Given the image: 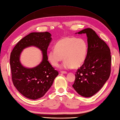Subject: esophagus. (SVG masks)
I'll return each mask as SVG.
<instances>
[{"label": "esophagus", "mask_w": 120, "mask_h": 120, "mask_svg": "<svg viewBox=\"0 0 120 120\" xmlns=\"http://www.w3.org/2000/svg\"><path fill=\"white\" fill-rule=\"evenodd\" d=\"M60 73L62 74H67V72H66V71H61Z\"/></svg>", "instance_id": "esophagus-1"}]
</instances>
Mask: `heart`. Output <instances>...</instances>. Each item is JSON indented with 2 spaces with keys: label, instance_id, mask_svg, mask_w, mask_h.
Masks as SVG:
<instances>
[{
  "label": "heart",
  "instance_id": "b5f03b06",
  "mask_svg": "<svg viewBox=\"0 0 120 120\" xmlns=\"http://www.w3.org/2000/svg\"><path fill=\"white\" fill-rule=\"evenodd\" d=\"M88 48L87 42L82 38L65 37L59 40L55 48L49 51L48 59L53 67H58L64 57L63 68H78L85 62Z\"/></svg>",
  "mask_w": 120,
  "mask_h": 120
}]
</instances>
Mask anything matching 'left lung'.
I'll return each mask as SVG.
<instances>
[{
    "label": "left lung",
    "mask_w": 120,
    "mask_h": 120,
    "mask_svg": "<svg viewBox=\"0 0 120 120\" xmlns=\"http://www.w3.org/2000/svg\"><path fill=\"white\" fill-rule=\"evenodd\" d=\"M86 34L88 53L85 62L75 74L73 87L80 95L89 98L103 87L111 73V56L107 44L91 28L83 29L78 34Z\"/></svg>",
    "instance_id": "8db88e82"
}]
</instances>
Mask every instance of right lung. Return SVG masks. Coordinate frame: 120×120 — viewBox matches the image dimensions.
<instances>
[{
  "mask_svg": "<svg viewBox=\"0 0 120 120\" xmlns=\"http://www.w3.org/2000/svg\"><path fill=\"white\" fill-rule=\"evenodd\" d=\"M48 32H32L22 38L13 49L10 55L12 80L18 91L26 98L37 99L42 98L52 85L59 72L48 62L47 50L51 41ZM35 45L42 51V62L32 69L24 67L19 62L22 49Z\"/></svg>",
  "mask_w": 120,
  "mask_h": 120,
  "instance_id": "1",
  "label": "right lung"
}]
</instances>
